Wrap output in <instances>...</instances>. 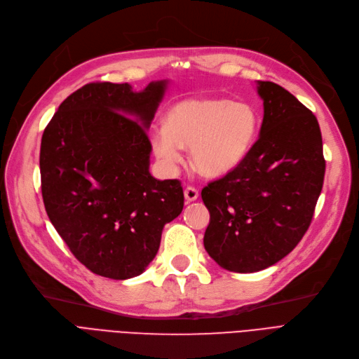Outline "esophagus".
<instances>
[{
  "instance_id": "34e87169",
  "label": "esophagus",
  "mask_w": 359,
  "mask_h": 359,
  "mask_svg": "<svg viewBox=\"0 0 359 359\" xmlns=\"http://www.w3.org/2000/svg\"><path fill=\"white\" fill-rule=\"evenodd\" d=\"M184 197L187 202H194V200H197L198 197V190L194 187H187L184 190Z\"/></svg>"
}]
</instances>
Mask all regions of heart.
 <instances>
[{"mask_svg":"<svg viewBox=\"0 0 359 359\" xmlns=\"http://www.w3.org/2000/svg\"><path fill=\"white\" fill-rule=\"evenodd\" d=\"M259 118L245 102L218 97H196L177 103L166 114L165 128L150 134L153 153L166 166L182 161L181 149L190 147L194 169L205 177H222L249 153Z\"/></svg>","mask_w":359,"mask_h":359,"instance_id":"1","label":"heart"}]
</instances>
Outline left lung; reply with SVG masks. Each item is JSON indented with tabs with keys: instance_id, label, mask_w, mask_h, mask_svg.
<instances>
[{
	"instance_id": "obj_1",
	"label": "left lung",
	"mask_w": 359,
	"mask_h": 359,
	"mask_svg": "<svg viewBox=\"0 0 359 359\" xmlns=\"http://www.w3.org/2000/svg\"><path fill=\"white\" fill-rule=\"evenodd\" d=\"M259 138L233 170L202 190L210 213L205 249L233 272H256L287 256L311 225L325 161L317 118L280 85L257 81Z\"/></svg>"
}]
</instances>
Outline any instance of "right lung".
<instances>
[{
  "label": "right lung",
  "instance_id": "obj_1",
  "mask_svg": "<svg viewBox=\"0 0 359 359\" xmlns=\"http://www.w3.org/2000/svg\"><path fill=\"white\" fill-rule=\"evenodd\" d=\"M168 81L135 93L93 82L70 94L41 140V190L48 218L97 276L126 280L154 259L165 224L184 208L178 180L151 177L147 130Z\"/></svg>",
  "mask_w": 359,
  "mask_h": 359
}]
</instances>
